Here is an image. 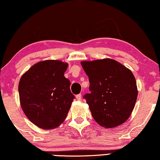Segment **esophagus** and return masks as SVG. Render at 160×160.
I'll return each mask as SVG.
<instances>
[{"label": "esophagus", "mask_w": 160, "mask_h": 160, "mask_svg": "<svg viewBox=\"0 0 160 160\" xmlns=\"http://www.w3.org/2000/svg\"><path fill=\"white\" fill-rule=\"evenodd\" d=\"M76 99H77V100H81V99H82V94H77V95H76Z\"/></svg>", "instance_id": "34e87169"}]
</instances>
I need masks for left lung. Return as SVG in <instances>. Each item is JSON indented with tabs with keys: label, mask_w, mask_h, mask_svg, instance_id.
<instances>
[{
	"label": "left lung",
	"mask_w": 160,
	"mask_h": 160,
	"mask_svg": "<svg viewBox=\"0 0 160 160\" xmlns=\"http://www.w3.org/2000/svg\"><path fill=\"white\" fill-rule=\"evenodd\" d=\"M90 93L84 98L92 117L101 126L114 128L130 117L138 95L133 73L114 60L82 61Z\"/></svg>",
	"instance_id": "obj_1"
}]
</instances>
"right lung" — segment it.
<instances>
[{
  "mask_svg": "<svg viewBox=\"0 0 160 160\" xmlns=\"http://www.w3.org/2000/svg\"><path fill=\"white\" fill-rule=\"evenodd\" d=\"M68 64L48 60L32 66L18 84L20 102L24 114L39 128L60 126L75 98L71 82L64 76Z\"/></svg>",
  "mask_w": 160,
  "mask_h": 160,
  "instance_id": "1",
  "label": "right lung"
}]
</instances>
